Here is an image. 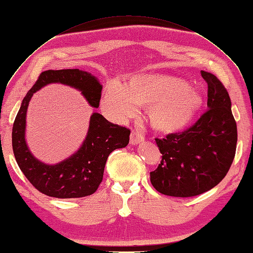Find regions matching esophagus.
Returning a JSON list of instances; mask_svg holds the SVG:
<instances>
[{"mask_svg":"<svg viewBox=\"0 0 253 253\" xmlns=\"http://www.w3.org/2000/svg\"><path fill=\"white\" fill-rule=\"evenodd\" d=\"M142 141H143V135L141 134V132H139L137 130L131 131V134H130V144L131 145H138L141 143Z\"/></svg>","mask_w":253,"mask_h":253,"instance_id":"34e87169","label":"esophagus"}]
</instances>
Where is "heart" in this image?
Segmentation results:
<instances>
[{"instance_id": "1", "label": "heart", "mask_w": 253, "mask_h": 253, "mask_svg": "<svg viewBox=\"0 0 253 253\" xmlns=\"http://www.w3.org/2000/svg\"><path fill=\"white\" fill-rule=\"evenodd\" d=\"M140 105L152 106L153 126L164 132L185 128L202 105V97L185 81L165 75H138L128 84L110 81L102 97V107L116 121L139 112Z\"/></svg>"}]
</instances>
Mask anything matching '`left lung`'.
<instances>
[{
	"instance_id": "obj_1",
	"label": "left lung",
	"mask_w": 253,
	"mask_h": 253,
	"mask_svg": "<svg viewBox=\"0 0 253 253\" xmlns=\"http://www.w3.org/2000/svg\"><path fill=\"white\" fill-rule=\"evenodd\" d=\"M207 82V111L187 130L156 139L163 160L151 172L154 188L166 196H199L218 185L236 151L237 127L229 93L216 76L201 70Z\"/></svg>"
}]
</instances>
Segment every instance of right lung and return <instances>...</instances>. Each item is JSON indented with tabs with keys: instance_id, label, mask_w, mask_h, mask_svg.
Returning <instances> with one entry per match:
<instances>
[{
	"instance_id": "1",
	"label": "right lung",
	"mask_w": 253,
	"mask_h": 253,
	"mask_svg": "<svg viewBox=\"0 0 253 253\" xmlns=\"http://www.w3.org/2000/svg\"><path fill=\"white\" fill-rule=\"evenodd\" d=\"M61 83L81 92L93 108L99 107L102 85L98 79L80 69L46 70L23 98L12 126V150L17 164L29 182L49 197L82 198L93 194L100 185L109 155L129 143L130 130L114 125L99 113L89 118L86 137L78 151L55 165L38 160L25 140L27 111L32 96L43 86Z\"/></svg>"
}]
</instances>
